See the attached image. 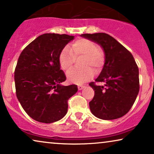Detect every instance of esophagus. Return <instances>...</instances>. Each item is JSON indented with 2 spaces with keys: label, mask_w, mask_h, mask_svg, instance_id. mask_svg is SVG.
Segmentation results:
<instances>
[{
  "label": "esophagus",
  "mask_w": 154,
  "mask_h": 154,
  "mask_svg": "<svg viewBox=\"0 0 154 154\" xmlns=\"http://www.w3.org/2000/svg\"><path fill=\"white\" fill-rule=\"evenodd\" d=\"M84 88H85V86H84V85H78V89H79V90H83Z\"/></svg>",
  "instance_id": "obj_1"
}]
</instances>
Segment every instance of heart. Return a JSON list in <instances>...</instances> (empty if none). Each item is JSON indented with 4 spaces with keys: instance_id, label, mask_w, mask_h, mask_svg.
<instances>
[{
    "instance_id": "b5f03b06",
    "label": "heart",
    "mask_w": 154,
    "mask_h": 154,
    "mask_svg": "<svg viewBox=\"0 0 154 154\" xmlns=\"http://www.w3.org/2000/svg\"><path fill=\"white\" fill-rule=\"evenodd\" d=\"M82 58L81 69H71L66 73L67 80L72 83L82 84L92 79L94 71H100L104 64V53L97 47L93 41L86 38H81L71 44L70 49L65 47L61 50L58 57L61 69L68 71L71 69L75 59Z\"/></svg>"
}]
</instances>
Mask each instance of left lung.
Segmentation results:
<instances>
[{"instance_id": "8db88e82", "label": "left lung", "mask_w": 154, "mask_h": 154, "mask_svg": "<svg viewBox=\"0 0 154 154\" xmlns=\"http://www.w3.org/2000/svg\"><path fill=\"white\" fill-rule=\"evenodd\" d=\"M81 37L99 44L104 52V64L95 80L104 85L90 86L94 95L89 102L94 116L113 120L125 115L133 105L140 90L139 69L132 54L114 38L105 33H85Z\"/></svg>"}]
</instances>
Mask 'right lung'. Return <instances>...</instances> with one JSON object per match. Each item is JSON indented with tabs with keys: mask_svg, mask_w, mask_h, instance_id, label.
Segmentation results:
<instances>
[{
	"mask_svg": "<svg viewBox=\"0 0 154 154\" xmlns=\"http://www.w3.org/2000/svg\"><path fill=\"white\" fill-rule=\"evenodd\" d=\"M74 36L57 33L39 35L23 50L14 70L16 94L26 113L35 121L51 123L66 114L69 99L76 85H62L66 75L58 57Z\"/></svg>",
	"mask_w": 154,
	"mask_h": 154,
	"instance_id": "add662e5",
	"label": "right lung"
}]
</instances>
